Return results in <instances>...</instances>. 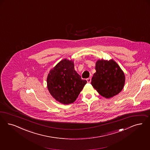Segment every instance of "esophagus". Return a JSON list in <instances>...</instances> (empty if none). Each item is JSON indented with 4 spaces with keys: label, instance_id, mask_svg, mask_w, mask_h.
<instances>
[{
    "label": "esophagus",
    "instance_id": "esophagus-1",
    "mask_svg": "<svg viewBox=\"0 0 150 150\" xmlns=\"http://www.w3.org/2000/svg\"><path fill=\"white\" fill-rule=\"evenodd\" d=\"M86 81H87V83H91V78H88L86 79Z\"/></svg>",
    "mask_w": 150,
    "mask_h": 150
}]
</instances>
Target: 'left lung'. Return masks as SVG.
I'll return each instance as SVG.
<instances>
[{"label":"left lung","instance_id":"1","mask_svg":"<svg viewBox=\"0 0 150 150\" xmlns=\"http://www.w3.org/2000/svg\"><path fill=\"white\" fill-rule=\"evenodd\" d=\"M95 70L91 83L100 95L111 98L121 91L125 83V76L114 60L98 59L96 62Z\"/></svg>","mask_w":150,"mask_h":150}]
</instances>
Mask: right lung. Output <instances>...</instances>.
Returning a JSON list of instances; mask_svg holds the SVG:
<instances>
[{
	"label": "right lung",
	"mask_w": 150,
	"mask_h": 150,
	"mask_svg": "<svg viewBox=\"0 0 150 150\" xmlns=\"http://www.w3.org/2000/svg\"><path fill=\"white\" fill-rule=\"evenodd\" d=\"M47 82L52 96L64 105L73 103L87 83L75 70L73 60L67 59L50 70Z\"/></svg>",
	"instance_id": "add662e5"
}]
</instances>
